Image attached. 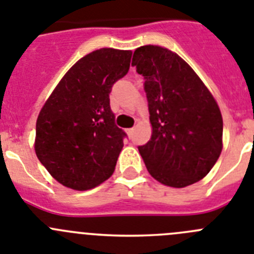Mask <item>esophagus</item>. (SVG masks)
<instances>
[{
	"mask_svg": "<svg viewBox=\"0 0 254 254\" xmlns=\"http://www.w3.org/2000/svg\"><path fill=\"white\" fill-rule=\"evenodd\" d=\"M134 131H136V129H134V128H128V129H127V133H128L129 137H133Z\"/></svg>",
	"mask_w": 254,
	"mask_h": 254,
	"instance_id": "esophagus-1",
	"label": "esophagus"
}]
</instances>
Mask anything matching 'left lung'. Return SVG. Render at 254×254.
Segmentation results:
<instances>
[{"label": "left lung", "mask_w": 254, "mask_h": 254, "mask_svg": "<svg viewBox=\"0 0 254 254\" xmlns=\"http://www.w3.org/2000/svg\"><path fill=\"white\" fill-rule=\"evenodd\" d=\"M132 66L143 76L152 134L138 146L156 181L182 188L201 181L223 149V118L207 87L186 61L158 46L133 53Z\"/></svg>", "instance_id": "left-lung-1"}]
</instances>
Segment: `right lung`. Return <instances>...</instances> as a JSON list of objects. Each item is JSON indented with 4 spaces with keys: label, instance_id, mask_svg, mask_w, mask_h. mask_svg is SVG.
<instances>
[{
    "label": "right lung",
    "instance_id": "right-lung-1",
    "mask_svg": "<svg viewBox=\"0 0 254 254\" xmlns=\"http://www.w3.org/2000/svg\"><path fill=\"white\" fill-rule=\"evenodd\" d=\"M131 51L102 48L78 60L48 98L37 120L35 152L56 181L86 190L113 174L127 137L117 127L109 94L127 75Z\"/></svg>",
    "mask_w": 254,
    "mask_h": 254
}]
</instances>
